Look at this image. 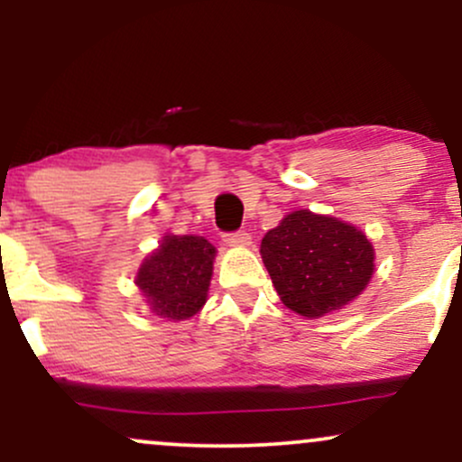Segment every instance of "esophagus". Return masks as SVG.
<instances>
[{"mask_svg": "<svg viewBox=\"0 0 462 462\" xmlns=\"http://www.w3.org/2000/svg\"><path fill=\"white\" fill-rule=\"evenodd\" d=\"M224 241L230 247H247L252 245V236L247 232H230V235H224Z\"/></svg>", "mask_w": 462, "mask_h": 462, "instance_id": "34e87169", "label": "esophagus"}]
</instances>
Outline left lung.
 I'll use <instances>...</instances> for the list:
<instances>
[{
  "label": "left lung",
  "instance_id": "left-lung-1",
  "mask_svg": "<svg viewBox=\"0 0 462 462\" xmlns=\"http://www.w3.org/2000/svg\"><path fill=\"white\" fill-rule=\"evenodd\" d=\"M261 256L286 309L319 319L363 293L375 254L358 227L293 210L264 235Z\"/></svg>",
  "mask_w": 462,
  "mask_h": 462
}]
</instances>
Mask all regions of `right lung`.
Listing matches in <instances>:
<instances>
[{"instance_id": "obj_1", "label": "right lung", "mask_w": 462, "mask_h": 462, "mask_svg": "<svg viewBox=\"0 0 462 462\" xmlns=\"http://www.w3.org/2000/svg\"><path fill=\"white\" fill-rule=\"evenodd\" d=\"M215 254V245L204 236L164 235L134 280L152 312L171 321L199 312L208 298Z\"/></svg>"}]
</instances>
